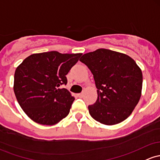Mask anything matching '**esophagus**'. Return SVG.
<instances>
[{"mask_svg": "<svg viewBox=\"0 0 160 160\" xmlns=\"http://www.w3.org/2000/svg\"><path fill=\"white\" fill-rule=\"evenodd\" d=\"M77 96H78V97L82 98L83 96V92H81V93H78V94H77Z\"/></svg>", "mask_w": 160, "mask_h": 160, "instance_id": "obj_1", "label": "esophagus"}]
</instances>
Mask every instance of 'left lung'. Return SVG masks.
I'll use <instances>...</instances> for the list:
<instances>
[{"label":"left lung","mask_w":160,"mask_h":160,"mask_svg":"<svg viewBox=\"0 0 160 160\" xmlns=\"http://www.w3.org/2000/svg\"><path fill=\"white\" fill-rule=\"evenodd\" d=\"M90 70L97 88V100L88 106L96 121L113 125L132 113L141 96L143 75L127 54L99 48L80 59Z\"/></svg>","instance_id":"left-lung-1"}]
</instances>
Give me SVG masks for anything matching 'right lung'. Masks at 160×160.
I'll return each instance as SVG.
<instances>
[{"mask_svg":"<svg viewBox=\"0 0 160 160\" xmlns=\"http://www.w3.org/2000/svg\"><path fill=\"white\" fill-rule=\"evenodd\" d=\"M81 53L52 51L33 54L17 68L13 90L24 112L35 122L53 125L69 114L74 97L65 88L66 75Z\"/></svg>","mask_w":160,"mask_h":160,"instance_id":"obj_1","label":"right lung"}]
</instances>
